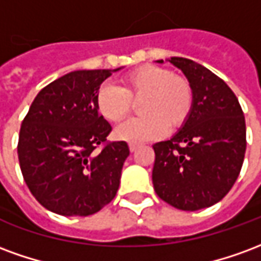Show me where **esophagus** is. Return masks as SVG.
<instances>
[{
  "label": "esophagus",
  "mask_w": 261,
  "mask_h": 261,
  "mask_svg": "<svg viewBox=\"0 0 261 261\" xmlns=\"http://www.w3.org/2000/svg\"><path fill=\"white\" fill-rule=\"evenodd\" d=\"M128 147H130V151H131V152H136L137 148H138V145H137V144H130Z\"/></svg>",
  "instance_id": "34e87169"
}]
</instances>
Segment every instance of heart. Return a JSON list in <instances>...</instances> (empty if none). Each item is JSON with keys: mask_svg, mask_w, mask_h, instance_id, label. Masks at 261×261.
Instances as JSON below:
<instances>
[{"mask_svg": "<svg viewBox=\"0 0 261 261\" xmlns=\"http://www.w3.org/2000/svg\"><path fill=\"white\" fill-rule=\"evenodd\" d=\"M124 86L103 84L96 95L99 113L109 121H121L133 108V97L140 99L144 116L120 124L114 134L121 141L140 144L164 137L168 131L180 128L193 109L190 82L170 69L144 65L131 71L123 80Z\"/></svg>", "mask_w": 261, "mask_h": 261, "instance_id": "heart-1", "label": "heart"}]
</instances>
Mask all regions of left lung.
Segmentation results:
<instances>
[{
	"mask_svg": "<svg viewBox=\"0 0 261 261\" xmlns=\"http://www.w3.org/2000/svg\"><path fill=\"white\" fill-rule=\"evenodd\" d=\"M168 61L190 82L194 100L180 130L153 145V189L172 207L197 211L235 185L246 151L245 116L232 89L210 69L183 57Z\"/></svg>",
	"mask_w": 261,
	"mask_h": 261,
	"instance_id": "left-lung-1",
	"label": "left lung"
}]
</instances>
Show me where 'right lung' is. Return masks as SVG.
I'll use <instances>...</instances> for the list:
<instances>
[{
    "label": "right lung",
    "instance_id": "add662e5",
    "mask_svg": "<svg viewBox=\"0 0 261 261\" xmlns=\"http://www.w3.org/2000/svg\"><path fill=\"white\" fill-rule=\"evenodd\" d=\"M116 69H81L63 75L37 93L22 121L20 170L43 207L65 217H86L112 201L119 190L125 141L109 142L112 131L99 114L96 95Z\"/></svg>",
    "mask_w": 261,
    "mask_h": 261
}]
</instances>
